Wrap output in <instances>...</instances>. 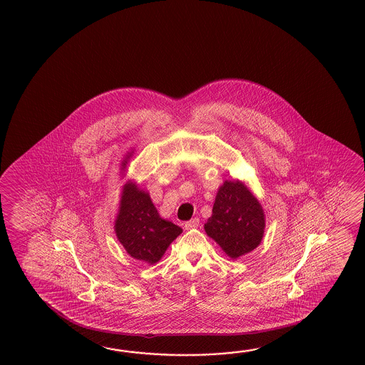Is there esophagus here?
<instances>
[{
  "mask_svg": "<svg viewBox=\"0 0 365 365\" xmlns=\"http://www.w3.org/2000/svg\"><path fill=\"white\" fill-rule=\"evenodd\" d=\"M200 225V219L198 217H193V219H190L189 222H186L185 230H194V228H197Z\"/></svg>",
  "mask_w": 365,
  "mask_h": 365,
  "instance_id": "34e87169",
  "label": "esophagus"
}]
</instances>
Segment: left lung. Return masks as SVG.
I'll return each mask as SVG.
<instances>
[{
    "label": "left lung",
    "instance_id": "obj_1",
    "mask_svg": "<svg viewBox=\"0 0 365 365\" xmlns=\"http://www.w3.org/2000/svg\"><path fill=\"white\" fill-rule=\"evenodd\" d=\"M264 225L262 205L248 186L240 180H225L205 225L207 236L227 256L237 259L261 244Z\"/></svg>",
    "mask_w": 365,
    "mask_h": 365
}]
</instances>
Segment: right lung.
Segmentation results:
<instances>
[{
	"label": "right lung",
	"instance_id": "right-lung-1",
	"mask_svg": "<svg viewBox=\"0 0 365 365\" xmlns=\"http://www.w3.org/2000/svg\"><path fill=\"white\" fill-rule=\"evenodd\" d=\"M133 153L129 151L121 162L120 173L123 178ZM115 232L129 256L145 264H154L164 256L182 230L160 217L150 194L133 180H128L120 195Z\"/></svg>",
	"mask_w": 365,
	"mask_h": 365
}]
</instances>
